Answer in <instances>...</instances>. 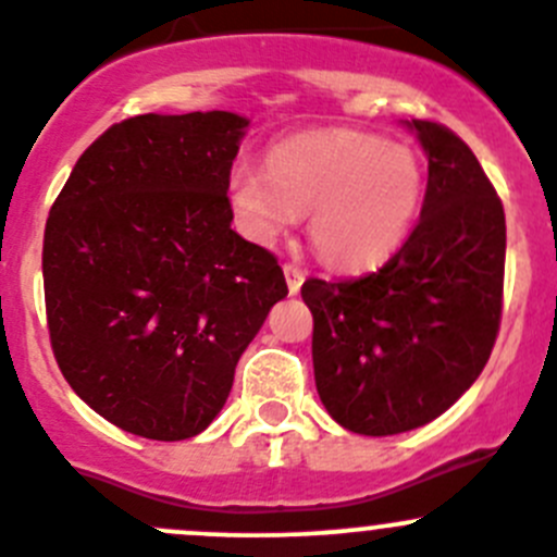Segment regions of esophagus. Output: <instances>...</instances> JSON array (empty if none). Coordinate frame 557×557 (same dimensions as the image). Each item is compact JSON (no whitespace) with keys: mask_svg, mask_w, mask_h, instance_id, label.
<instances>
[{"mask_svg":"<svg viewBox=\"0 0 557 557\" xmlns=\"http://www.w3.org/2000/svg\"><path fill=\"white\" fill-rule=\"evenodd\" d=\"M284 278H286V289H289V295H297L302 286V281H306V273H302L297 265H289V262H286Z\"/></svg>","mask_w":557,"mask_h":557,"instance_id":"esophagus-1","label":"esophagus"}]
</instances>
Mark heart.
<instances>
[{"mask_svg":"<svg viewBox=\"0 0 557 557\" xmlns=\"http://www.w3.org/2000/svg\"><path fill=\"white\" fill-rule=\"evenodd\" d=\"M425 191V168L409 146L355 129L281 140L265 153V170L235 164L224 184L246 238L276 244L306 213L313 251L338 271H371L398 255Z\"/></svg>","mask_w":557,"mask_h":557,"instance_id":"1","label":"heart"}]
</instances>
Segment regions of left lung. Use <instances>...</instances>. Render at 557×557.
<instances>
[{
    "label": "left lung",
    "instance_id": "obj_1",
    "mask_svg": "<svg viewBox=\"0 0 557 557\" xmlns=\"http://www.w3.org/2000/svg\"><path fill=\"white\" fill-rule=\"evenodd\" d=\"M428 157L420 224L379 273L308 278L313 379L327 414L360 436L442 417L482 373L500 322L504 206L447 126L404 121Z\"/></svg>",
    "mask_w": 557,
    "mask_h": 557
}]
</instances>
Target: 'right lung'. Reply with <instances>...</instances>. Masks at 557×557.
Returning <instances> with one entry per match:
<instances>
[{"mask_svg":"<svg viewBox=\"0 0 557 557\" xmlns=\"http://www.w3.org/2000/svg\"><path fill=\"white\" fill-rule=\"evenodd\" d=\"M246 126L230 110L121 121L75 162L48 216L53 355L75 395L135 436L206 431L286 297L276 257L230 227L224 184Z\"/></svg>","mask_w":557,"mask_h":557,"instance_id":"obj_1","label":"right lung"}]
</instances>
